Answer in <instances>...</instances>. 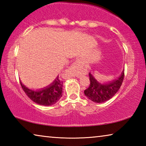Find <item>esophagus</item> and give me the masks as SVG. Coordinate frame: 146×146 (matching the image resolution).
I'll return each instance as SVG.
<instances>
[{
    "instance_id": "esophagus-1",
    "label": "esophagus",
    "mask_w": 146,
    "mask_h": 146,
    "mask_svg": "<svg viewBox=\"0 0 146 146\" xmlns=\"http://www.w3.org/2000/svg\"><path fill=\"white\" fill-rule=\"evenodd\" d=\"M83 66V64H82V62L80 61V60H76L75 63H74L73 64V66L72 68L74 69L75 70H76V71H78L80 70V69H82ZM78 76V75H77ZM78 77V76H77Z\"/></svg>"
}]
</instances>
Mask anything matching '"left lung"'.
Masks as SVG:
<instances>
[{
  "label": "left lung",
  "mask_w": 146,
  "mask_h": 146,
  "mask_svg": "<svg viewBox=\"0 0 146 146\" xmlns=\"http://www.w3.org/2000/svg\"><path fill=\"white\" fill-rule=\"evenodd\" d=\"M89 76L90 84L84 90L85 95L94 102L102 103L111 99L119 90L124 78V70L118 78L108 83H99L90 73Z\"/></svg>",
  "instance_id": "left-lung-1"
}]
</instances>
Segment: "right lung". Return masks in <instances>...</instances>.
Here are the masks:
<instances>
[{"label":"right lung","mask_w":146,"mask_h":146,"mask_svg":"<svg viewBox=\"0 0 146 146\" xmlns=\"http://www.w3.org/2000/svg\"><path fill=\"white\" fill-rule=\"evenodd\" d=\"M22 88L26 95L36 104L49 106L55 104L62 95L63 82L56 77L55 80L48 87L41 90L33 91L23 85L21 82Z\"/></svg>","instance_id":"add662e5"}]
</instances>
